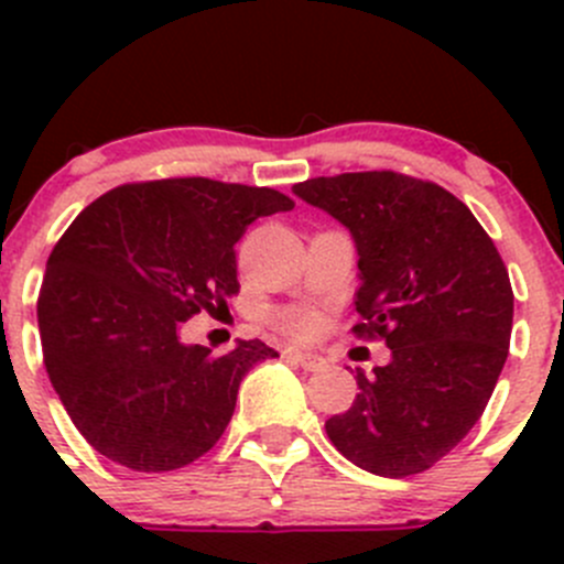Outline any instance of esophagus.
<instances>
[{"instance_id": "1", "label": "esophagus", "mask_w": 564, "mask_h": 564, "mask_svg": "<svg viewBox=\"0 0 564 564\" xmlns=\"http://www.w3.org/2000/svg\"><path fill=\"white\" fill-rule=\"evenodd\" d=\"M283 357L292 362H297V366H303L305 371H322L324 366H327V360L324 357L314 355V351H303V349H286L283 351Z\"/></svg>"}]
</instances>
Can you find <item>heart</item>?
<instances>
[{
  "instance_id": "heart-1",
  "label": "heart",
  "mask_w": 564,
  "mask_h": 564,
  "mask_svg": "<svg viewBox=\"0 0 564 564\" xmlns=\"http://www.w3.org/2000/svg\"><path fill=\"white\" fill-rule=\"evenodd\" d=\"M281 327L294 338H308V335L316 333L318 316L311 314V311H292V314L281 316Z\"/></svg>"
}]
</instances>
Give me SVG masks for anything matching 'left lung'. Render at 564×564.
<instances>
[{"mask_svg":"<svg viewBox=\"0 0 564 564\" xmlns=\"http://www.w3.org/2000/svg\"><path fill=\"white\" fill-rule=\"evenodd\" d=\"M297 198L346 226L357 250V335L392 360L357 371L349 412L324 423L351 464L382 477L431 469L480 420L508 360L513 289L464 202L395 172L316 176Z\"/></svg>","mask_w":564,"mask_h":564,"instance_id":"8db88e82","label":"left lung"}]
</instances>
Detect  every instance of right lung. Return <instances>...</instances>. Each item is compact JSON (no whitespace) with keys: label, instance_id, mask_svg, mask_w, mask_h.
<instances>
[{"label":"right lung","instance_id":"1","mask_svg":"<svg viewBox=\"0 0 564 564\" xmlns=\"http://www.w3.org/2000/svg\"><path fill=\"white\" fill-rule=\"evenodd\" d=\"M292 207L272 187L182 176L113 187L73 220L45 264L37 327L51 384L100 456L169 471L220 440L242 377L278 351L253 338L215 357L182 344V324L240 289L248 226Z\"/></svg>","mask_w":564,"mask_h":564}]
</instances>
